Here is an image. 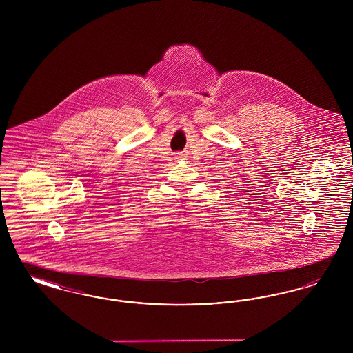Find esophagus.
<instances>
[{"instance_id": "esophagus-1", "label": "esophagus", "mask_w": 353, "mask_h": 353, "mask_svg": "<svg viewBox=\"0 0 353 353\" xmlns=\"http://www.w3.org/2000/svg\"><path fill=\"white\" fill-rule=\"evenodd\" d=\"M185 157H186V153H183V152H179V153H176V156H174L176 160H184Z\"/></svg>"}]
</instances>
